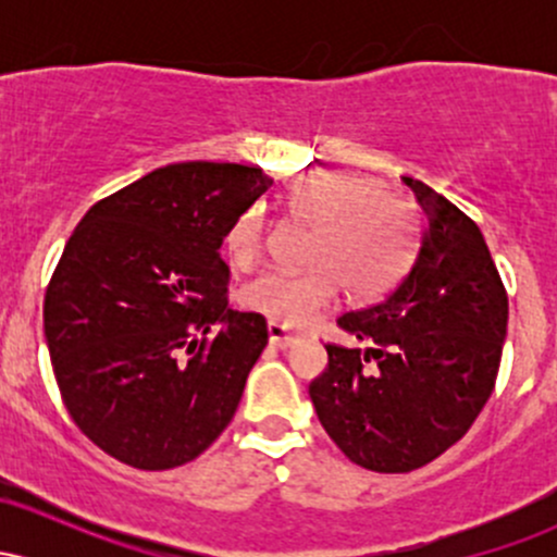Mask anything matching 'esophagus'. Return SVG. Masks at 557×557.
Returning a JSON list of instances; mask_svg holds the SVG:
<instances>
[{
    "label": "esophagus",
    "instance_id": "1",
    "mask_svg": "<svg viewBox=\"0 0 557 557\" xmlns=\"http://www.w3.org/2000/svg\"><path fill=\"white\" fill-rule=\"evenodd\" d=\"M267 332H270V343L274 345V348H280V350L290 348V345L298 343V337L290 335V332H285V327H280V324H270V327H267Z\"/></svg>",
    "mask_w": 557,
    "mask_h": 557
}]
</instances>
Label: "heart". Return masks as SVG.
Here are the masks:
<instances>
[{"label":"heart","instance_id":"b5f03b06","mask_svg":"<svg viewBox=\"0 0 557 557\" xmlns=\"http://www.w3.org/2000/svg\"><path fill=\"white\" fill-rule=\"evenodd\" d=\"M293 220L311 227L304 272H267L243 287V306L280 327H300L327 309L343 285L350 300L382 296L400 280L413 253L408 209L376 190L372 177L319 170L293 177L283 190ZM264 240V216L248 209L225 235L230 264L246 270Z\"/></svg>","mask_w":557,"mask_h":557}]
</instances>
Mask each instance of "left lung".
I'll use <instances>...</instances> for the list:
<instances>
[{
    "label": "left lung",
    "instance_id": "8db88e82",
    "mask_svg": "<svg viewBox=\"0 0 557 557\" xmlns=\"http://www.w3.org/2000/svg\"><path fill=\"white\" fill-rule=\"evenodd\" d=\"M403 183L421 214L411 272L385 300L337 319L356 345H324L327 369L309 385L324 432L380 474L421 469L469 432L508 330V296L476 222L430 185Z\"/></svg>",
    "mask_w": 557,
    "mask_h": 557
}]
</instances>
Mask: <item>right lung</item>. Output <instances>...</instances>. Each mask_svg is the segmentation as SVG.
I'll use <instances>...</instances> for the list:
<instances>
[{
	"mask_svg": "<svg viewBox=\"0 0 557 557\" xmlns=\"http://www.w3.org/2000/svg\"><path fill=\"white\" fill-rule=\"evenodd\" d=\"M259 168L181 162L88 209L44 298L57 385L78 430L140 471L194 461L235 417L267 322L227 306L230 225Z\"/></svg>",
	"mask_w": 557,
	"mask_h": 557,
	"instance_id": "right-lung-1",
	"label": "right lung"
}]
</instances>
